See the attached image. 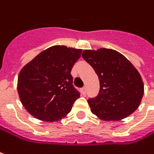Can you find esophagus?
Instances as JSON below:
<instances>
[{"mask_svg":"<svg viewBox=\"0 0 154 154\" xmlns=\"http://www.w3.org/2000/svg\"><path fill=\"white\" fill-rule=\"evenodd\" d=\"M82 94H86V88L85 87L82 88Z\"/></svg>","mask_w":154,"mask_h":154,"instance_id":"esophagus-1","label":"esophagus"}]
</instances>
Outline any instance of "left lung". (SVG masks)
I'll return each mask as SVG.
<instances>
[{
	"instance_id": "left-lung-1",
	"label": "left lung",
	"mask_w": 154,
	"mask_h": 154,
	"mask_svg": "<svg viewBox=\"0 0 154 154\" xmlns=\"http://www.w3.org/2000/svg\"><path fill=\"white\" fill-rule=\"evenodd\" d=\"M82 57L100 81L98 95L88 101L91 112L103 121H119L140 104L144 83L131 61L113 49L84 50Z\"/></svg>"
}]
</instances>
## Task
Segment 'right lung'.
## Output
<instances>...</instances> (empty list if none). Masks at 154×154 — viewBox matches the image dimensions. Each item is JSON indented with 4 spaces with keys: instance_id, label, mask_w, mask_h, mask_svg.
<instances>
[{
    "instance_id": "1",
    "label": "right lung",
    "mask_w": 154,
    "mask_h": 154,
    "mask_svg": "<svg viewBox=\"0 0 154 154\" xmlns=\"http://www.w3.org/2000/svg\"><path fill=\"white\" fill-rule=\"evenodd\" d=\"M82 49L53 45L44 50L21 69L17 80L20 101L28 112L45 122L60 121L80 97L71 70Z\"/></svg>"
}]
</instances>
